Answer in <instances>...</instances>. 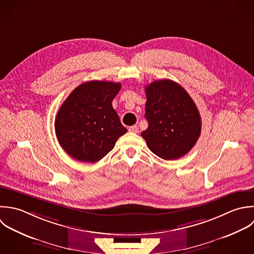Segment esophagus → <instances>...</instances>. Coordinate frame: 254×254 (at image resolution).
I'll return each mask as SVG.
<instances>
[{
  "mask_svg": "<svg viewBox=\"0 0 254 254\" xmlns=\"http://www.w3.org/2000/svg\"><path fill=\"white\" fill-rule=\"evenodd\" d=\"M128 130L130 132H133V133H137L138 132V127L136 126H132V127H128Z\"/></svg>",
  "mask_w": 254,
  "mask_h": 254,
  "instance_id": "34e87169",
  "label": "esophagus"
}]
</instances>
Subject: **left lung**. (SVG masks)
<instances>
[{"mask_svg": "<svg viewBox=\"0 0 254 254\" xmlns=\"http://www.w3.org/2000/svg\"><path fill=\"white\" fill-rule=\"evenodd\" d=\"M147 129L141 132L148 148L165 160L184 156L196 144L202 128L194 101L178 83L163 79L145 87Z\"/></svg>", "mask_w": 254, "mask_h": 254, "instance_id": "8db88e82", "label": "left lung"}]
</instances>
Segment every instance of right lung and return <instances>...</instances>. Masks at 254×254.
I'll list each match as a JSON object with an SVG mask.
<instances>
[{
    "label": "right lung",
    "instance_id": "1",
    "mask_svg": "<svg viewBox=\"0 0 254 254\" xmlns=\"http://www.w3.org/2000/svg\"><path fill=\"white\" fill-rule=\"evenodd\" d=\"M121 87V83L89 81L75 88L64 101L54 127L59 144L71 157L95 163L127 131L112 106Z\"/></svg>",
    "mask_w": 254,
    "mask_h": 254
}]
</instances>
